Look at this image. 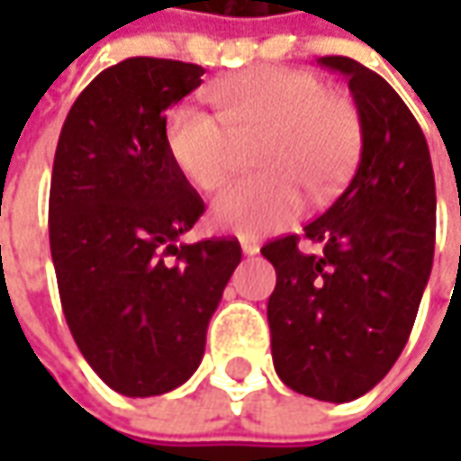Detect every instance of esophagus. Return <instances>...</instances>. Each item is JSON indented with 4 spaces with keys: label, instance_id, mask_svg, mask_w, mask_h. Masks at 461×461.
<instances>
[{
    "label": "esophagus",
    "instance_id": "34e87169",
    "mask_svg": "<svg viewBox=\"0 0 461 461\" xmlns=\"http://www.w3.org/2000/svg\"><path fill=\"white\" fill-rule=\"evenodd\" d=\"M258 249H261V243L257 239H240V251L246 254V257H254L258 254Z\"/></svg>",
    "mask_w": 461,
    "mask_h": 461
}]
</instances>
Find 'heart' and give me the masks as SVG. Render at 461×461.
Returning a JSON list of instances; mask_svg holds the SVG:
<instances>
[{
  "label": "heart",
  "instance_id": "heart-1",
  "mask_svg": "<svg viewBox=\"0 0 461 461\" xmlns=\"http://www.w3.org/2000/svg\"><path fill=\"white\" fill-rule=\"evenodd\" d=\"M218 113L179 104L167 120L171 161L200 192H218L239 168L240 143L261 138L258 176L230 186L212 204V222L243 239L279 230L315 200L346 185L359 153V117L351 102L312 71L257 66L218 81Z\"/></svg>",
  "mask_w": 461,
  "mask_h": 461
}]
</instances>
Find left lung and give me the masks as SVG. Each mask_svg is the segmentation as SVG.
<instances>
[{"label":"left lung","instance_id":"8db88e82","mask_svg":"<svg viewBox=\"0 0 461 461\" xmlns=\"http://www.w3.org/2000/svg\"><path fill=\"white\" fill-rule=\"evenodd\" d=\"M348 77L362 153L351 182L300 236L269 240L276 269L267 318L279 380L326 402L362 398L398 362L431 276L436 185L426 135L398 92L354 59L323 56Z\"/></svg>","mask_w":461,"mask_h":461}]
</instances>
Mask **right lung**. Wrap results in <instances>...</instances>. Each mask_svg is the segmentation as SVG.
I'll use <instances>...</instances> for the list:
<instances>
[{"mask_svg":"<svg viewBox=\"0 0 461 461\" xmlns=\"http://www.w3.org/2000/svg\"><path fill=\"white\" fill-rule=\"evenodd\" d=\"M203 66L125 59L68 110L53 158L48 233L63 315L89 366L120 395L185 384L240 261L236 239L179 243L204 212L171 161L167 110Z\"/></svg>","mask_w":461,"mask_h":461,"instance_id":"1","label":"right lung"}]
</instances>
